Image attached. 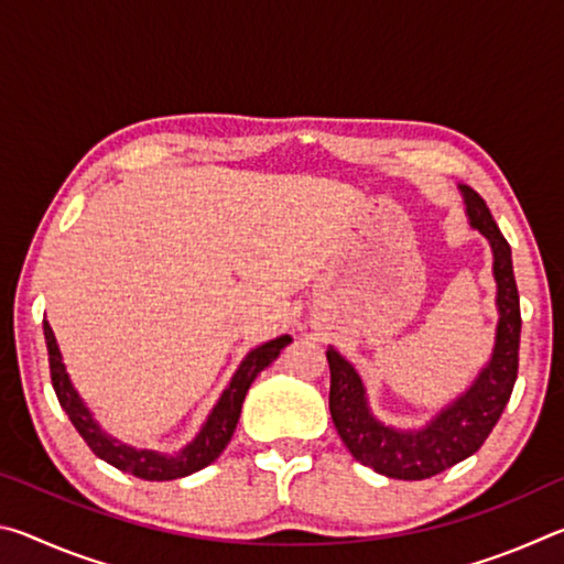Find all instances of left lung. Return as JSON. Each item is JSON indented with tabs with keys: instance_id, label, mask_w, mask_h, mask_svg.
I'll return each instance as SVG.
<instances>
[{
	"instance_id": "left-lung-1",
	"label": "left lung",
	"mask_w": 564,
	"mask_h": 564,
	"mask_svg": "<svg viewBox=\"0 0 564 564\" xmlns=\"http://www.w3.org/2000/svg\"><path fill=\"white\" fill-rule=\"evenodd\" d=\"M465 216L477 234L488 238L492 275L498 285V328L492 356L473 386L420 427H393L380 420L366 393L356 366L336 348L326 350L330 366V417L340 441L358 463L395 480H425L480 451L498 423L518 380L520 295L512 273V251L480 196L470 186H457Z\"/></svg>"
}]
</instances>
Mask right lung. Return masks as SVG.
Listing matches in <instances>:
<instances>
[{
    "instance_id": "add662e5",
    "label": "right lung",
    "mask_w": 564,
    "mask_h": 564,
    "mask_svg": "<svg viewBox=\"0 0 564 564\" xmlns=\"http://www.w3.org/2000/svg\"><path fill=\"white\" fill-rule=\"evenodd\" d=\"M44 338H46V350H50V370H52V386L54 393L59 398V405L64 413L69 415L79 435L87 441L91 453L107 460L109 465L117 467L121 473H129L133 477H141V480H176V477H186L191 473L202 470V467L212 465L218 455L226 451V445L231 443V435L238 425V417H241V405L248 393V388L261 373L263 368H269L271 362L281 356V350L289 346L291 336H279L263 346H256L248 356L241 360V366L231 378V383L218 398L212 413H208L206 423L202 431L196 433L194 441L181 447L178 453H159V451H147V447H133L129 443H121L117 437L109 435L104 427L97 423L91 410L84 403L82 395L76 393L69 373H66V366L62 360V350L56 346L54 330L50 323L44 321Z\"/></svg>"
}]
</instances>
